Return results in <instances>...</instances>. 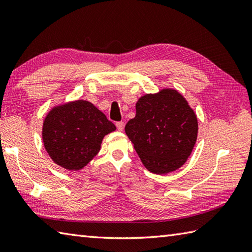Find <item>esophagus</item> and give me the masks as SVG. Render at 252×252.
Segmentation results:
<instances>
[{
	"label": "esophagus",
	"mask_w": 252,
	"mask_h": 252,
	"mask_svg": "<svg viewBox=\"0 0 252 252\" xmlns=\"http://www.w3.org/2000/svg\"><path fill=\"white\" fill-rule=\"evenodd\" d=\"M116 126H117V129H118V130H119V131H123V127H125V122L119 121V122L116 123Z\"/></svg>",
	"instance_id": "esophagus-1"
}]
</instances>
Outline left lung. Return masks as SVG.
<instances>
[{
  "label": "left lung",
  "instance_id": "obj_1",
  "mask_svg": "<svg viewBox=\"0 0 252 252\" xmlns=\"http://www.w3.org/2000/svg\"><path fill=\"white\" fill-rule=\"evenodd\" d=\"M136 115L125 127L145 168L156 174L183 165L195 146L196 114L173 89L146 94L137 100Z\"/></svg>",
  "mask_w": 252,
  "mask_h": 252
}]
</instances>
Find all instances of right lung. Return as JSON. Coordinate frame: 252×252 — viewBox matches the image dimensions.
<instances>
[{
	"label": "right lung",
	"mask_w": 252,
	"mask_h": 252,
	"mask_svg": "<svg viewBox=\"0 0 252 252\" xmlns=\"http://www.w3.org/2000/svg\"><path fill=\"white\" fill-rule=\"evenodd\" d=\"M115 130L114 123L92 103L78 99L52 108L43 122L42 138L53 161L78 171L98 154L104 136Z\"/></svg>",
	"instance_id": "1"
}]
</instances>
